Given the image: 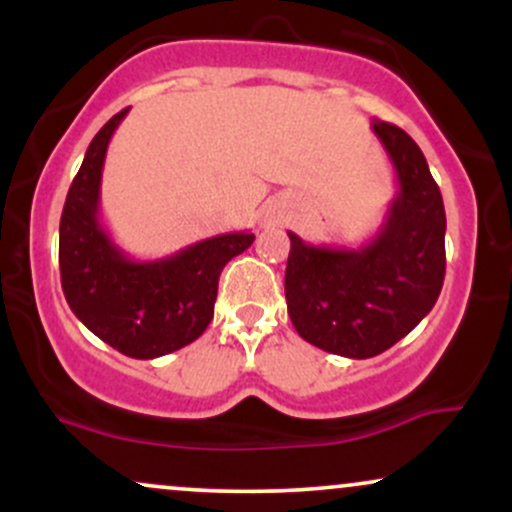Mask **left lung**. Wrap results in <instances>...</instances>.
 I'll return each instance as SVG.
<instances>
[{"mask_svg":"<svg viewBox=\"0 0 512 512\" xmlns=\"http://www.w3.org/2000/svg\"><path fill=\"white\" fill-rule=\"evenodd\" d=\"M397 175V195L373 240L356 250L308 245L289 233L286 305L296 332L346 358L378 356L419 325L445 279V207L426 156L404 129L373 120Z\"/></svg>","mask_w":512,"mask_h":512,"instance_id":"8db88e82","label":"left lung"}]
</instances>
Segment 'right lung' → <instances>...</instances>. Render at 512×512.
<instances>
[{"instance_id": "obj_1", "label": "right lung", "mask_w": 512, "mask_h": 512, "mask_svg": "<svg viewBox=\"0 0 512 512\" xmlns=\"http://www.w3.org/2000/svg\"><path fill=\"white\" fill-rule=\"evenodd\" d=\"M129 108L110 117L88 144L60 219V276L72 313L120 354L158 358L192 344L214 317L221 269L248 250V231L223 233L175 255L137 262L98 219L110 137Z\"/></svg>"}]
</instances>
